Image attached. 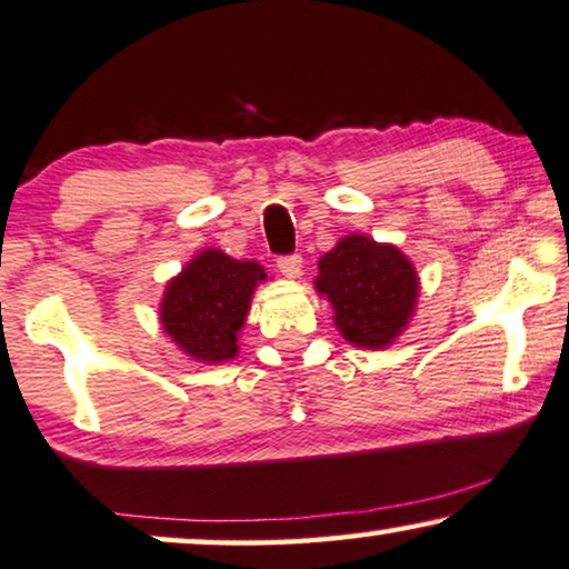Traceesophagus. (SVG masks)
Returning a JSON list of instances; mask_svg holds the SVG:
<instances>
[{
	"mask_svg": "<svg viewBox=\"0 0 569 569\" xmlns=\"http://www.w3.org/2000/svg\"><path fill=\"white\" fill-rule=\"evenodd\" d=\"M278 270L283 272L286 278H299L301 276V257L299 254L278 257Z\"/></svg>",
	"mask_w": 569,
	"mask_h": 569,
	"instance_id": "34e87169",
	"label": "esophagus"
}]
</instances>
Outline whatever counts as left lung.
Here are the masks:
<instances>
[{"label":"left lung","mask_w":569,"mask_h":569,"mask_svg":"<svg viewBox=\"0 0 569 569\" xmlns=\"http://www.w3.org/2000/svg\"><path fill=\"white\" fill-rule=\"evenodd\" d=\"M317 264L315 289L336 309L332 320L348 343L385 348L406 330L419 299V278L398 247L351 233Z\"/></svg>","instance_id":"1"}]
</instances>
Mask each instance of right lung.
I'll return each instance as SVG.
<instances>
[{
  "instance_id": "obj_1",
  "label": "right lung",
  "mask_w": 569,
  "mask_h": 569,
  "mask_svg": "<svg viewBox=\"0 0 569 569\" xmlns=\"http://www.w3.org/2000/svg\"><path fill=\"white\" fill-rule=\"evenodd\" d=\"M264 270L252 260H233L206 249L169 280L161 301V325L181 351L202 363H221L239 353L254 286Z\"/></svg>"
}]
</instances>
